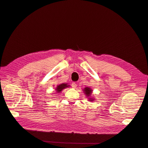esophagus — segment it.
Returning <instances> with one entry per match:
<instances>
[{
	"mask_svg": "<svg viewBox=\"0 0 148 148\" xmlns=\"http://www.w3.org/2000/svg\"><path fill=\"white\" fill-rule=\"evenodd\" d=\"M77 83H76L75 82H73V83H72V86H73L74 88H75L77 87Z\"/></svg>",
	"mask_w": 148,
	"mask_h": 148,
	"instance_id": "obj_1",
	"label": "esophagus"
}]
</instances>
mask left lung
Returning <instances> with one entry per match:
<instances>
[{"instance_id": "left-lung-1", "label": "left lung", "mask_w": 148, "mask_h": 148, "mask_svg": "<svg viewBox=\"0 0 148 148\" xmlns=\"http://www.w3.org/2000/svg\"><path fill=\"white\" fill-rule=\"evenodd\" d=\"M84 91L85 92V94H86L87 97H88V96H89V95L91 94V93H92V90L90 89V88L86 87V88H84ZM89 99H90L89 101H93V100H92V98H90Z\"/></svg>"}]
</instances>
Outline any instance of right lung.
Listing matches in <instances>:
<instances>
[{
  "mask_svg": "<svg viewBox=\"0 0 148 148\" xmlns=\"http://www.w3.org/2000/svg\"><path fill=\"white\" fill-rule=\"evenodd\" d=\"M69 86V85H67V84H65V83H62V84H59V85H58V86H57V88H56V90H57V92H58V93H59V92H60L62 90H63L64 89H65V88H66V87H68Z\"/></svg>",
  "mask_w": 148,
  "mask_h": 148,
  "instance_id": "1",
  "label": "right lung"
}]
</instances>
